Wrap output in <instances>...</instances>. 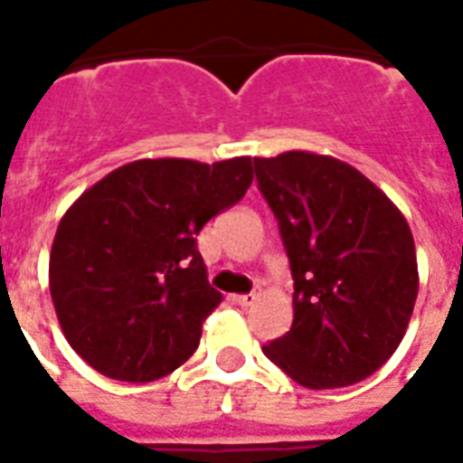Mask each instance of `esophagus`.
<instances>
[{"label":"esophagus","instance_id":"esophagus-1","mask_svg":"<svg viewBox=\"0 0 463 463\" xmlns=\"http://www.w3.org/2000/svg\"><path fill=\"white\" fill-rule=\"evenodd\" d=\"M232 300L238 305H242V307H247V305H252L254 300H257V293H245V296H232Z\"/></svg>","mask_w":463,"mask_h":463}]
</instances>
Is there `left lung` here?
Returning a JSON list of instances; mask_svg holds the SVG:
<instances>
[{"label":"left lung","mask_w":463,"mask_h":463,"mask_svg":"<svg viewBox=\"0 0 463 463\" xmlns=\"http://www.w3.org/2000/svg\"><path fill=\"white\" fill-rule=\"evenodd\" d=\"M293 274V326L261 351L307 389L377 373L399 348L418 296L406 218L344 160L288 151L254 158Z\"/></svg>","instance_id":"obj_1"}]
</instances>
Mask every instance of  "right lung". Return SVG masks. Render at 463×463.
Listing matches in <instances>:
<instances>
[{
    "mask_svg": "<svg viewBox=\"0 0 463 463\" xmlns=\"http://www.w3.org/2000/svg\"><path fill=\"white\" fill-rule=\"evenodd\" d=\"M252 184V158H144L112 170L61 216L50 293L69 345L105 377L154 382L196 351L211 288L196 235Z\"/></svg>",
    "mask_w": 463,
    "mask_h": 463,
    "instance_id": "right-lung-1",
    "label": "right lung"
}]
</instances>
